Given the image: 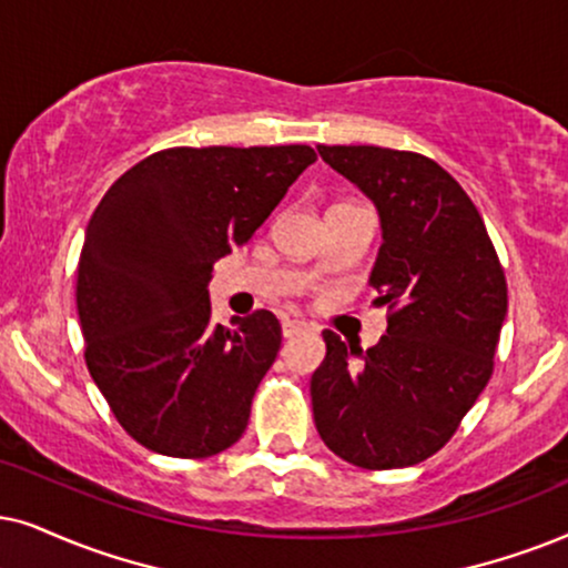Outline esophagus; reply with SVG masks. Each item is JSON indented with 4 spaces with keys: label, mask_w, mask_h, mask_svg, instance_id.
<instances>
[{
    "label": "esophagus",
    "mask_w": 568,
    "mask_h": 568,
    "mask_svg": "<svg viewBox=\"0 0 568 568\" xmlns=\"http://www.w3.org/2000/svg\"><path fill=\"white\" fill-rule=\"evenodd\" d=\"M304 329H308V322H304V320H285L283 322V335L285 337H293V335L304 333Z\"/></svg>",
    "instance_id": "1"
}]
</instances>
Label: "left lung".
I'll use <instances>...</instances> for the list:
<instances>
[{"mask_svg":"<svg viewBox=\"0 0 568 568\" xmlns=\"http://www.w3.org/2000/svg\"><path fill=\"white\" fill-rule=\"evenodd\" d=\"M375 201L383 222L372 288L387 306L377 346L325 329L312 375L317 433L362 469L425 462L454 437L493 375L508 291L477 206L435 160L383 146H317Z\"/></svg>","mask_w":568,"mask_h":568,"instance_id":"left-lung-1","label":"left lung"}]
</instances>
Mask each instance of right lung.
Masks as SVG:
<instances>
[{"label": "right lung", "mask_w": 568, "mask_h": 568, "mask_svg": "<svg viewBox=\"0 0 568 568\" xmlns=\"http://www.w3.org/2000/svg\"><path fill=\"white\" fill-rule=\"evenodd\" d=\"M312 146H172L123 172L99 201L78 262L85 367L143 448L206 458L231 448L275 362L267 308L210 325L214 262L248 243Z\"/></svg>", "instance_id": "add662e5"}]
</instances>
